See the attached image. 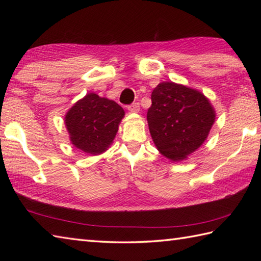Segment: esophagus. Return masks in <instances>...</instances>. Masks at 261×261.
Returning <instances> with one entry per match:
<instances>
[{
    "mask_svg": "<svg viewBox=\"0 0 261 261\" xmlns=\"http://www.w3.org/2000/svg\"><path fill=\"white\" fill-rule=\"evenodd\" d=\"M127 110H129L130 112H139L140 105L139 103H132L130 105H127Z\"/></svg>",
    "mask_w": 261,
    "mask_h": 261,
    "instance_id": "obj_1",
    "label": "esophagus"
}]
</instances>
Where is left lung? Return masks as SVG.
Masks as SVG:
<instances>
[{"mask_svg":"<svg viewBox=\"0 0 261 261\" xmlns=\"http://www.w3.org/2000/svg\"><path fill=\"white\" fill-rule=\"evenodd\" d=\"M147 120L158 150L179 162L202 146L214 123L215 112L201 92L163 82L151 93Z\"/></svg>","mask_w":261,"mask_h":261,"instance_id":"obj_1","label":"left lung"}]
</instances>
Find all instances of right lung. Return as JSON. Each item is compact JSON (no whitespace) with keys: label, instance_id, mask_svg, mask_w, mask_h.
I'll return each instance as SVG.
<instances>
[{"label":"right lung","instance_id":"obj_1","mask_svg":"<svg viewBox=\"0 0 261 261\" xmlns=\"http://www.w3.org/2000/svg\"><path fill=\"white\" fill-rule=\"evenodd\" d=\"M124 111L118 103L94 93L76 102L65 116L70 141L84 152H104L118 132Z\"/></svg>","mask_w":261,"mask_h":261}]
</instances>
